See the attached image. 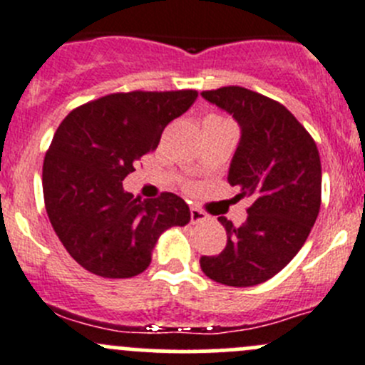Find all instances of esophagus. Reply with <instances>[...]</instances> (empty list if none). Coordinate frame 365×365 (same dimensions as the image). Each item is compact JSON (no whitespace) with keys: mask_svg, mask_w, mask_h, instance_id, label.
<instances>
[{"mask_svg":"<svg viewBox=\"0 0 365 365\" xmlns=\"http://www.w3.org/2000/svg\"><path fill=\"white\" fill-rule=\"evenodd\" d=\"M208 221V215L205 214L203 210H200L197 207H190V222L192 225H197V222Z\"/></svg>","mask_w":365,"mask_h":365,"instance_id":"obj_1","label":"esophagus"}]
</instances>
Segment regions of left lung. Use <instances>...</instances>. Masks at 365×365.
I'll return each instance as SVG.
<instances>
[{
    "mask_svg": "<svg viewBox=\"0 0 365 365\" xmlns=\"http://www.w3.org/2000/svg\"><path fill=\"white\" fill-rule=\"evenodd\" d=\"M208 103L240 128L228 182L253 197L247 219L226 217V247L201 257V271L230 287H253L280 272L305 244L321 207V158L316 143L278 101L244 87L205 91Z\"/></svg>",
    "mask_w": 365,
    "mask_h": 365,
    "instance_id": "1",
    "label": "left lung"
}]
</instances>
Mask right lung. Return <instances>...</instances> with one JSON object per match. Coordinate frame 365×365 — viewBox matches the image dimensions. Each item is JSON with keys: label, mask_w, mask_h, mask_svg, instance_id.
Masks as SVG:
<instances>
[{"label": "right lung", "mask_w": 365, "mask_h": 365, "mask_svg": "<svg viewBox=\"0 0 365 365\" xmlns=\"http://www.w3.org/2000/svg\"><path fill=\"white\" fill-rule=\"evenodd\" d=\"M196 98V91L110 94L78 107L56 128L42 168L46 212L67 253L88 272L137 277L162 233L190 221L180 196L140 200L125 192L123 180Z\"/></svg>", "instance_id": "1"}]
</instances>
